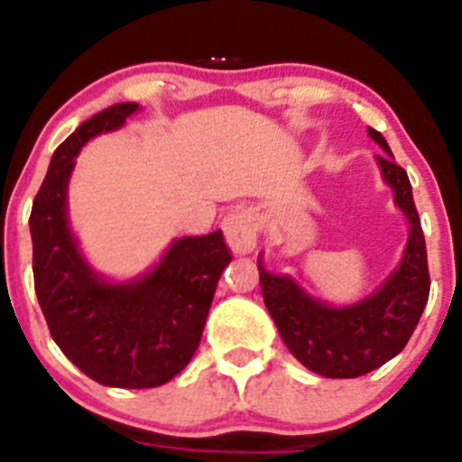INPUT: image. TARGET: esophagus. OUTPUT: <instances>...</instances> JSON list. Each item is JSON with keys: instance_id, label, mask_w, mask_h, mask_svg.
I'll return each mask as SVG.
<instances>
[{"instance_id": "esophagus-1", "label": "esophagus", "mask_w": 462, "mask_h": 462, "mask_svg": "<svg viewBox=\"0 0 462 462\" xmlns=\"http://www.w3.org/2000/svg\"><path fill=\"white\" fill-rule=\"evenodd\" d=\"M223 232H226V239L227 244H230L232 253L236 254L253 253L259 236L257 217H254L253 209L248 208L232 209V212L223 218Z\"/></svg>"}]
</instances>
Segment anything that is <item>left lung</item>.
<instances>
[{"mask_svg":"<svg viewBox=\"0 0 462 462\" xmlns=\"http://www.w3.org/2000/svg\"><path fill=\"white\" fill-rule=\"evenodd\" d=\"M369 136L384 149L377 158L391 185L395 205L409 218V239L398 270L380 291L344 309L313 300L291 277H277L259 265V283L268 313L288 351L313 374L360 377L375 371L407 346L430 300L427 245L407 171L393 162L384 136L369 127Z\"/></svg>","mask_w":462,"mask_h":462,"instance_id":"1","label":"left lung"}]
</instances>
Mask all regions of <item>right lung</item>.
<instances>
[{"instance_id":"add662e5","label":"right lung","mask_w":462,"mask_h":462,"mask_svg":"<svg viewBox=\"0 0 462 462\" xmlns=\"http://www.w3.org/2000/svg\"><path fill=\"white\" fill-rule=\"evenodd\" d=\"M134 111L136 102L106 106L55 149L29 226L35 295L60 351L100 384L152 389L192 360L232 253L221 230L183 236L156 268L127 283L105 282L82 257L67 221L73 158L88 138L114 132Z\"/></svg>"}]
</instances>
